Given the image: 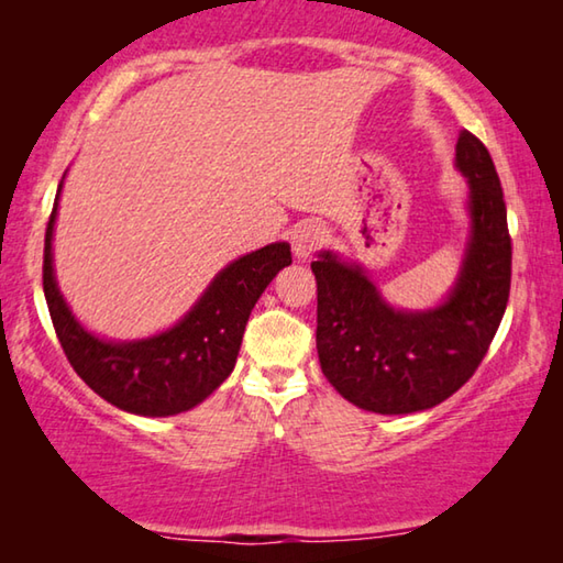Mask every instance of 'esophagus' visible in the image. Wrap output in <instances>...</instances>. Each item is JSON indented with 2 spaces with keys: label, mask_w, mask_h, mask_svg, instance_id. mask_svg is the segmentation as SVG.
I'll return each instance as SVG.
<instances>
[{
  "label": "esophagus",
  "mask_w": 563,
  "mask_h": 563,
  "mask_svg": "<svg viewBox=\"0 0 563 563\" xmlns=\"http://www.w3.org/2000/svg\"><path fill=\"white\" fill-rule=\"evenodd\" d=\"M322 241H325V228H322V225H318V223L298 225L290 235V245H292L295 258L308 261L310 255L322 245Z\"/></svg>",
  "instance_id": "1"
}]
</instances>
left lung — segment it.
Wrapping results in <instances>:
<instances>
[{
	"mask_svg": "<svg viewBox=\"0 0 563 563\" xmlns=\"http://www.w3.org/2000/svg\"><path fill=\"white\" fill-rule=\"evenodd\" d=\"M454 166L470 186V235L454 285L434 308H395L360 263L332 251L310 265L322 375L367 412H422L452 397L487 355L507 310L511 238L497 168L470 131L460 133Z\"/></svg>",
	"mask_w": 563,
	"mask_h": 563,
	"instance_id": "8db88e82",
	"label": "left lung"
}]
</instances>
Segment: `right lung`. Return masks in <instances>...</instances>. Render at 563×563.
I'll list each match as a JSON object with an SVG mask.
<instances>
[{"label": "right lung", "instance_id": "1", "mask_svg": "<svg viewBox=\"0 0 563 563\" xmlns=\"http://www.w3.org/2000/svg\"><path fill=\"white\" fill-rule=\"evenodd\" d=\"M62 184L44 238V298L66 360L123 412L170 417L201 405L233 373L245 322L278 271L292 263L290 245L271 243L228 263L174 328L141 340H107L76 320L56 283L52 241Z\"/></svg>", "mask_w": 563, "mask_h": 563}]
</instances>
